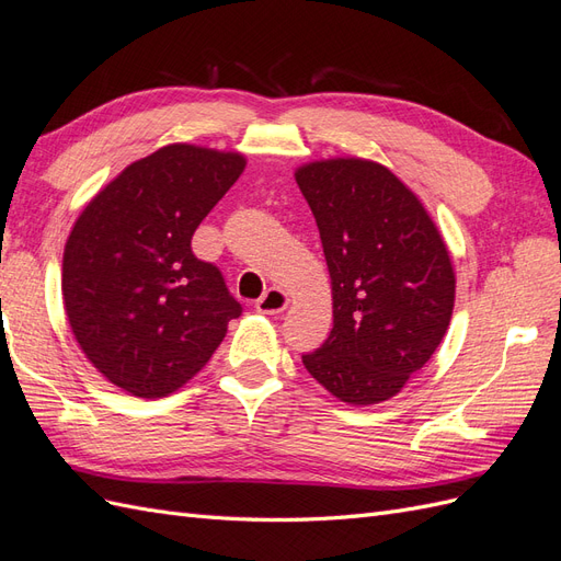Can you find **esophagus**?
Here are the masks:
<instances>
[{"label": "esophagus", "mask_w": 561, "mask_h": 561, "mask_svg": "<svg viewBox=\"0 0 561 561\" xmlns=\"http://www.w3.org/2000/svg\"><path fill=\"white\" fill-rule=\"evenodd\" d=\"M290 304V297H287L280 287H268V290L257 299V311L264 316H276L283 313Z\"/></svg>", "instance_id": "esophagus-1"}]
</instances>
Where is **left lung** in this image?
Returning <instances> with one entry per match:
<instances>
[{
    "label": "left lung",
    "instance_id": "obj_1",
    "mask_svg": "<svg viewBox=\"0 0 561 561\" xmlns=\"http://www.w3.org/2000/svg\"><path fill=\"white\" fill-rule=\"evenodd\" d=\"M295 180L320 231L332 285V332L301 355L309 375L348 404L398 396L449 328L456 274L443 233L386 165L334 157Z\"/></svg>",
    "mask_w": 561,
    "mask_h": 561
}]
</instances>
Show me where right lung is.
<instances>
[{"label":"right lung","mask_w":561,"mask_h":561,"mask_svg":"<svg viewBox=\"0 0 561 561\" xmlns=\"http://www.w3.org/2000/svg\"><path fill=\"white\" fill-rule=\"evenodd\" d=\"M241 151L173 142L133 161L81 210L62 252V304L91 365L145 400L175 393L241 316L192 236L245 171Z\"/></svg>","instance_id":"1"}]
</instances>
